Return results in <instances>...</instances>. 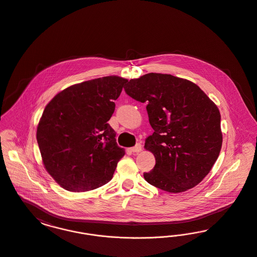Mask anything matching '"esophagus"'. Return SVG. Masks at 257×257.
<instances>
[{
  "label": "esophagus",
  "mask_w": 257,
  "mask_h": 257,
  "mask_svg": "<svg viewBox=\"0 0 257 257\" xmlns=\"http://www.w3.org/2000/svg\"><path fill=\"white\" fill-rule=\"evenodd\" d=\"M130 150H131V152H133V153H140V152L143 150V147H142V146H141L140 144H138V145H136V147H132Z\"/></svg>",
  "instance_id": "1"
}]
</instances>
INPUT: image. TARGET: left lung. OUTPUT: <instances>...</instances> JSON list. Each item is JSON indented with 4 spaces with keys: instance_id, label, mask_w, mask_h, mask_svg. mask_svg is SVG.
<instances>
[{
    "instance_id": "left-lung-1",
    "label": "left lung",
    "mask_w": 257,
    "mask_h": 257,
    "mask_svg": "<svg viewBox=\"0 0 257 257\" xmlns=\"http://www.w3.org/2000/svg\"><path fill=\"white\" fill-rule=\"evenodd\" d=\"M125 92L147 103L154 132L145 148L156 164L145 172L147 182L169 193L200 183L220 155L222 144L217 105L195 83L171 74L148 73L131 79Z\"/></svg>"
}]
</instances>
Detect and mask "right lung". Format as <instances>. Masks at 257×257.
I'll return each instance as SVG.
<instances>
[{
	"label": "right lung",
	"instance_id": "right-lung-1",
	"mask_svg": "<svg viewBox=\"0 0 257 257\" xmlns=\"http://www.w3.org/2000/svg\"><path fill=\"white\" fill-rule=\"evenodd\" d=\"M126 79L107 76L68 86L46 105L37 140L44 168L63 189L86 192L112 178L125 150L108 121Z\"/></svg>",
	"mask_w": 257,
	"mask_h": 257
}]
</instances>
